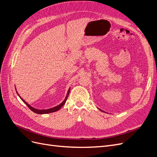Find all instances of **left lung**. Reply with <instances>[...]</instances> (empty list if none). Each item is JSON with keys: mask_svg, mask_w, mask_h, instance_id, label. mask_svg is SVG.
I'll use <instances>...</instances> for the list:
<instances>
[{"mask_svg": "<svg viewBox=\"0 0 157 157\" xmlns=\"http://www.w3.org/2000/svg\"><path fill=\"white\" fill-rule=\"evenodd\" d=\"M99 110H100V111H102V112H103V111H102V110H101V109H99Z\"/></svg>", "mask_w": 157, "mask_h": 157, "instance_id": "8db88e82", "label": "left lung"}]
</instances>
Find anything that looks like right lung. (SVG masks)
Wrapping results in <instances>:
<instances>
[{"mask_svg": "<svg viewBox=\"0 0 157 157\" xmlns=\"http://www.w3.org/2000/svg\"><path fill=\"white\" fill-rule=\"evenodd\" d=\"M69 92H70V88H69V90H68L67 94V96H66L65 99L63 101L62 103L59 104V105L56 106V107H53V108H50V109H40H40H35V108H33V107H31L30 105H29V104H28V103L24 100V99H23L20 96H19V94H18L17 92V94L18 96H20V98L21 99V100L26 104V105H27V107H29L32 111H33V112L35 113H37V114H48V113H50L56 112V111H58L59 109H60L61 108V107H62V106L64 105V104H65V102H66V101H67V98H68L69 94Z\"/></svg>", "mask_w": 157, "mask_h": 157, "instance_id": "1", "label": "right lung"}]
</instances>
